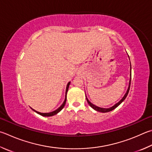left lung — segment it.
<instances>
[{
	"instance_id": "1",
	"label": "left lung",
	"mask_w": 152,
	"mask_h": 152,
	"mask_svg": "<svg viewBox=\"0 0 152 152\" xmlns=\"http://www.w3.org/2000/svg\"><path fill=\"white\" fill-rule=\"evenodd\" d=\"M129 57V56H128ZM131 76H132V67H131V63H130V78H129V86H128V90H127L125 94H124V96H123V98L121 99V100L118 102H117L115 104H114V106L109 107V108H104V107H98V106H96V105L93 104L92 103H91L88 100V99L86 97V100H87V102L88 104L90 105V107H92V108L94 110H95L96 111H98V112H102V113H106V112H109L110 111H112V110H114L115 108H116V107L119 106V105L122 102H124V100H125L126 98L127 97V96H128V92H129V88H130V83H131Z\"/></svg>"
}]
</instances>
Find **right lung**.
I'll return each instance as SVG.
<instances>
[{
  "label": "right lung",
  "instance_id": "right-lung-1",
  "mask_svg": "<svg viewBox=\"0 0 152 152\" xmlns=\"http://www.w3.org/2000/svg\"><path fill=\"white\" fill-rule=\"evenodd\" d=\"M70 82H69L68 83V84H67V86H66V89L65 100H64V102L62 103V104L61 105V106H60V107H58V108L57 110H54V111H53V112H49V113H41V112H39L36 111L35 110L32 109V110H33V111H34L35 112H37V114H40V115H42V116H45V117L52 116V115H54L57 114L58 113V112H60V111H61V110L63 109V107H64V106H65V104H66V94H67V92H68V88H69V86H70Z\"/></svg>",
  "mask_w": 152,
  "mask_h": 152
}]
</instances>
